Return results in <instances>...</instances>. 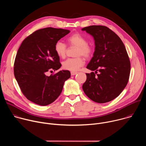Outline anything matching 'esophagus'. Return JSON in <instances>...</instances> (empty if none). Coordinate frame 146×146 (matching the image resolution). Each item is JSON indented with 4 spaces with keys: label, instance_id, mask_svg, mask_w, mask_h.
I'll list each match as a JSON object with an SVG mask.
<instances>
[{
    "label": "esophagus",
    "instance_id": "1",
    "mask_svg": "<svg viewBox=\"0 0 146 146\" xmlns=\"http://www.w3.org/2000/svg\"><path fill=\"white\" fill-rule=\"evenodd\" d=\"M76 74H77V72H71V75H72V76H74V75H76Z\"/></svg>",
    "mask_w": 146,
    "mask_h": 146
}]
</instances>
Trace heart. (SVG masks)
Returning <instances> with one entry per match:
<instances>
[{"label": "heart", "mask_w": 146, "mask_h": 146, "mask_svg": "<svg viewBox=\"0 0 146 146\" xmlns=\"http://www.w3.org/2000/svg\"><path fill=\"white\" fill-rule=\"evenodd\" d=\"M68 44L70 46H77L76 51V58H69L63 62L62 66L65 70L74 72L78 70L85 64V59L81 55L86 58L91 57L93 54V47L88 44L87 39L79 33H75L71 35L67 38ZM67 47L66 45L61 41H58L54 46V50L56 55L64 58L66 56Z\"/></svg>", "instance_id": "heart-1"}]
</instances>
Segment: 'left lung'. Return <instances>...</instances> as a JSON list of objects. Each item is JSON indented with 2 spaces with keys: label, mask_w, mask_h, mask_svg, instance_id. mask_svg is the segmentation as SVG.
<instances>
[{
  "label": "left lung",
  "mask_w": 146,
  "mask_h": 146,
  "mask_svg": "<svg viewBox=\"0 0 146 146\" xmlns=\"http://www.w3.org/2000/svg\"><path fill=\"white\" fill-rule=\"evenodd\" d=\"M82 31L94 37L95 44L94 56L87 66L95 73H86L82 90L95 102H110L119 96L129 80L131 63L125 47L119 36L105 26L92 25Z\"/></svg>",
  "instance_id": "obj_1"
}]
</instances>
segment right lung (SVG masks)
I'll use <instances>...</instances> for the list:
<instances>
[{
    "mask_svg": "<svg viewBox=\"0 0 146 146\" xmlns=\"http://www.w3.org/2000/svg\"><path fill=\"white\" fill-rule=\"evenodd\" d=\"M70 32L64 29L46 28L25 38L21 44L14 61L15 78L24 95L40 106L54 102L70 77L69 70H60L47 76L60 66L59 57L54 50L55 43Z\"/></svg>",
    "mask_w": 146,
    "mask_h": 146,
    "instance_id": "obj_1",
    "label": "right lung"
}]
</instances>
